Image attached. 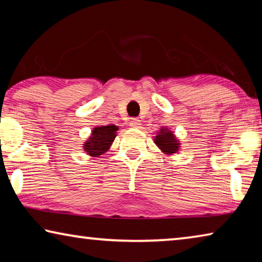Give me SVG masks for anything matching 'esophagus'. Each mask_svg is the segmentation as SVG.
I'll return each mask as SVG.
<instances>
[{"label":"esophagus","instance_id":"obj_1","mask_svg":"<svg viewBox=\"0 0 262 262\" xmlns=\"http://www.w3.org/2000/svg\"><path fill=\"white\" fill-rule=\"evenodd\" d=\"M140 126H141V121L139 120V119L133 118L132 120H130V127H133V128H140Z\"/></svg>","mask_w":262,"mask_h":262}]
</instances>
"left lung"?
Segmentation results:
<instances>
[{"label":"left lung","mask_w":262,"mask_h":262,"mask_svg":"<svg viewBox=\"0 0 262 262\" xmlns=\"http://www.w3.org/2000/svg\"><path fill=\"white\" fill-rule=\"evenodd\" d=\"M155 143L166 155H173L179 151L180 143L176 139V135L167 128H161V130L155 136Z\"/></svg>","instance_id":"1"}]
</instances>
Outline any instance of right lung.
I'll list each match as a JSON object with an SVG mask.
<instances>
[{
    "label": "right lung",
    "mask_w": 262,
    "mask_h": 262,
    "mask_svg": "<svg viewBox=\"0 0 262 262\" xmlns=\"http://www.w3.org/2000/svg\"><path fill=\"white\" fill-rule=\"evenodd\" d=\"M118 127L114 125L96 127L91 132V136L84 143L83 148L89 156L99 157L110 149L117 136Z\"/></svg>",
    "instance_id": "1"
}]
</instances>
